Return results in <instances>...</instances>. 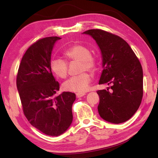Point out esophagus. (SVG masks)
Returning <instances> with one entry per match:
<instances>
[{"label":"esophagus","instance_id":"esophagus-1","mask_svg":"<svg viewBox=\"0 0 158 158\" xmlns=\"http://www.w3.org/2000/svg\"><path fill=\"white\" fill-rule=\"evenodd\" d=\"M85 93H77L76 94V96L77 98H81V97L85 96Z\"/></svg>","mask_w":158,"mask_h":158}]
</instances>
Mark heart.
<instances>
[{"instance_id": "heart-1", "label": "heart", "mask_w": 158, "mask_h": 158, "mask_svg": "<svg viewBox=\"0 0 158 158\" xmlns=\"http://www.w3.org/2000/svg\"><path fill=\"white\" fill-rule=\"evenodd\" d=\"M64 55L69 62H80V72L88 70L95 72L98 66L96 59L91 54L90 50L87 47L75 44L66 49ZM50 66L52 72L60 78L64 79L67 77L69 71V64L65 60L56 58L52 60ZM91 82V76L87 72L73 77L64 82L63 88L66 91L77 93L85 92L88 89Z\"/></svg>"}]
</instances>
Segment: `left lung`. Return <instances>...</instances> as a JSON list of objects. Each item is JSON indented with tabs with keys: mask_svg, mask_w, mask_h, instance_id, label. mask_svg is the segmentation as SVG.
I'll return each mask as SVG.
<instances>
[{
	"mask_svg": "<svg viewBox=\"0 0 158 158\" xmlns=\"http://www.w3.org/2000/svg\"><path fill=\"white\" fill-rule=\"evenodd\" d=\"M91 35L101 50L103 70L99 84L109 90H98V110L103 119L120 123L130 119L138 110L143 96L142 66L132 48L120 36L100 29H91Z\"/></svg>",
	"mask_w": 158,
	"mask_h": 158,
	"instance_id": "obj_1",
	"label": "left lung"
}]
</instances>
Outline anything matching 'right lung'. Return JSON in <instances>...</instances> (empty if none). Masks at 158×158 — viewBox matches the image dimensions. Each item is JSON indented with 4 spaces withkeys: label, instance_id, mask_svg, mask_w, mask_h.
<instances>
[{
    "label": "right lung",
    "instance_id": "1",
    "mask_svg": "<svg viewBox=\"0 0 158 158\" xmlns=\"http://www.w3.org/2000/svg\"><path fill=\"white\" fill-rule=\"evenodd\" d=\"M60 39L49 36L30 46L22 57L16 79L24 115L32 126L52 136L62 135L70 126L76 99L70 92L56 94L60 84L53 76L50 62L53 45Z\"/></svg>",
    "mask_w": 158,
    "mask_h": 158
}]
</instances>
